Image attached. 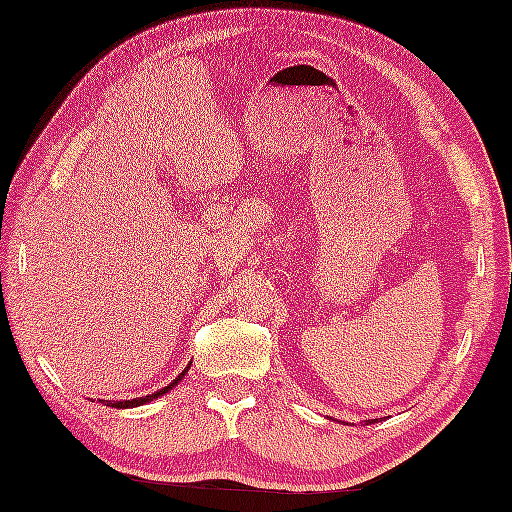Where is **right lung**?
<instances>
[{
	"label": "right lung",
	"instance_id": "add662e5",
	"mask_svg": "<svg viewBox=\"0 0 512 512\" xmlns=\"http://www.w3.org/2000/svg\"><path fill=\"white\" fill-rule=\"evenodd\" d=\"M189 368V366H187ZM183 375H185V371L178 375L172 384H168L165 388H161V390H157V392H152V395H146V397H137V399H130V401H106V406H111V408H137V406H144V403H148V401H152V399H157V397H161V395H165V392L168 390H172L178 382H181L183 379Z\"/></svg>",
	"mask_w": 512,
	"mask_h": 512
}]
</instances>
